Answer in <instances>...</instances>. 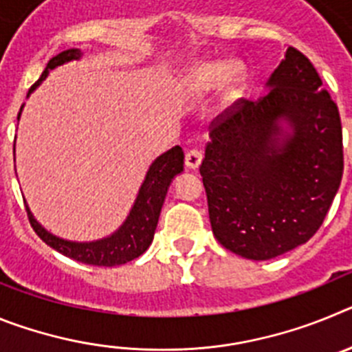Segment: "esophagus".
Returning <instances> with one entry per match:
<instances>
[{"mask_svg":"<svg viewBox=\"0 0 352 352\" xmlns=\"http://www.w3.org/2000/svg\"><path fill=\"white\" fill-rule=\"evenodd\" d=\"M201 162H203V155H201V151H197V149H192V151H188V153L185 155V166L188 167V169H199Z\"/></svg>","mask_w":352,"mask_h":352,"instance_id":"esophagus-1","label":"esophagus"}]
</instances>
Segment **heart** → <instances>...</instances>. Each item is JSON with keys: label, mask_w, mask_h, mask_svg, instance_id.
Listing matches in <instances>:
<instances>
[{"label": "heart", "mask_w": 352, "mask_h": 352, "mask_svg": "<svg viewBox=\"0 0 352 352\" xmlns=\"http://www.w3.org/2000/svg\"><path fill=\"white\" fill-rule=\"evenodd\" d=\"M222 88L226 107L234 105L247 88V70L239 61H197L186 68L179 84V95L185 104H203Z\"/></svg>", "instance_id": "obj_1"}]
</instances>
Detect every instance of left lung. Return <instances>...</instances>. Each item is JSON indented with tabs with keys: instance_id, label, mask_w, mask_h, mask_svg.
Here are the masks:
<instances>
[{
	"instance_id": "8db88e82",
	"label": "left lung",
	"mask_w": 352,
	"mask_h": 352,
	"mask_svg": "<svg viewBox=\"0 0 352 352\" xmlns=\"http://www.w3.org/2000/svg\"><path fill=\"white\" fill-rule=\"evenodd\" d=\"M266 89L211 130L199 169L214 238L252 261L307 243L344 173L338 107L309 58L289 47Z\"/></svg>"
}]
</instances>
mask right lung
<instances>
[{
    "instance_id": "obj_1",
    "label": "right lung",
    "mask_w": 352,
    "mask_h": 352,
    "mask_svg": "<svg viewBox=\"0 0 352 352\" xmlns=\"http://www.w3.org/2000/svg\"><path fill=\"white\" fill-rule=\"evenodd\" d=\"M80 58H82L80 49H67V51L54 56L47 63L40 79L30 88L28 96L38 88L42 80H45L49 72L65 63H70V61L80 60ZM23 107L19 111L17 120H21ZM183 158H185L183 149L179 146H174L169 151L162 153L160 157H157L151 162V166H149L148 173L144 176V182H142L141 188L138 192V197L133 201L132 210L126 214L125 222L121 223L113 234L105 236V238L95 239V241H70V239L52 234L35 219V214L31 213L30 206L24 201L31 227L35 229L36 234L49 247L58 250L63 256L70 257V259L79 261V263L113 268V266H120V264L138 259L139 256H142L148 250V247L153 241L158 217H160L162 206H164V201H166L170 182L179 173H183Z\"/></svg>"
}]
</instances>
